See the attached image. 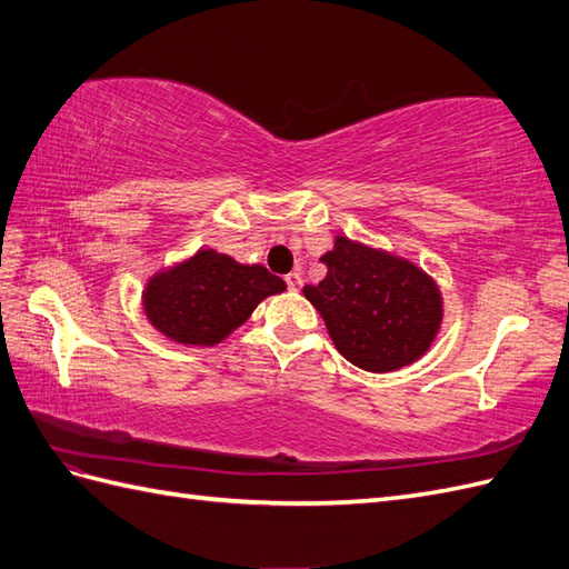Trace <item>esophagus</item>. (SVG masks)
I'll list each match as a JSON object with an SVG mask.
<instances>
[{"label": "esophagus", "instance_id": "obj_1", "mask_svg": "<svg viewBox=\"0 0 569 569\" xmlns=\"http://www.w3.org/2000/svg\"><path fill=\"white\" fill-rule=\"evenodd\" d=\"M284 282H287V287H289V289H292V292H299L301 284H303V280H301V272H289V274L284 277Z\"/></svg>", "mask_w": 569, "mask_h": 569}]
</instances>
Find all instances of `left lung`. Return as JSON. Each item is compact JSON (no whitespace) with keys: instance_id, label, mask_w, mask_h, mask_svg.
<instances>
[{"instance_id":"8db88e82","label":"left lung","mask_w":569,"mask_h":569,"mask_svg":"<svg viewBox=\"0 0 569 569\" xmlns=\"http://www.w3.org/2000/svg\"><path fill=\"white\" fill-rule=\"evenodd\" d=\"M328 274L303 287L338 352L355 367L403 369L435 342L445 309L437 282L410 260L338 237L321 256Z\"/></svg>"}]
</instances>
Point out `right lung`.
<instances>
[{"label":"right lung","instance_id":"add662e5","mask_svg":"<svg viewBox=\"0 0 569 569\" xmlns=\"http://www.w3.org/2000/svg\"><path fill=\"white\" fill-rule=\"evenodd\" d=\"M282 277L262 266H243L212 248L149 277L142 307L166 338L180 345H212L248 321L258 303L284 292Z\"/></svg>","mask_w":569,"mask_h":569}]
</instances>
